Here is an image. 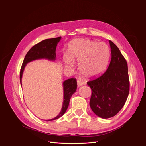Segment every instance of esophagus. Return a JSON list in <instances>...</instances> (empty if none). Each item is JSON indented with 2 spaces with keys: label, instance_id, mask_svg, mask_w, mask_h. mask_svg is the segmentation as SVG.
Segmentation results:
<instances>
[{
  "label": "esophagus",
  "instance_id": "esophagus-1",
  "mask_svg": "<svg viewBox=\"0 0 146 146\" xmlns=\"http://www.w3.org/2000/svg\"><path fill=\"white\" fill-rule=\"evenodd\" d=\"M83 84H84V83L83 82H82L81 80H77V86L78 87H80V86L83 85Z\"/></svg>",
  "mask_w": 146,
  "mask_h": 146
}]
</instances>
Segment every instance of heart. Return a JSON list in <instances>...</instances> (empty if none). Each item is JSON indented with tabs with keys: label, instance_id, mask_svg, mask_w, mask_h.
I'll use <instances>...</instances> for the list:
<instances>
[{
	"label": "heart",
	"instance_id": "1",
	"mask_svg": "<svg viewBox=\"0 0 146 146\" xmlns=\"http://www.w3.org/2000/svg\"><path fill=\"white\" fill-rule=\"evenodd\" d=\"M69 54L63 58L66 67L72 68L74 60L79 61V70L88 78H96L102 74L110 58V50L106 44L88 39H78L72 42Z\"/></svg>",
	"mask_w": 146,
	"mask_h": 146
}]
</instances>
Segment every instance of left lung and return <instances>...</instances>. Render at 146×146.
Listing matches in <instances>:
<instances>
[{"label": "left lung", "mask_w": 146, "mask_h": 146, "mask_svg": "<svg viewBox=\"0 0 146 146\" xmlns=\"http://www.w3.org/2000/svg\"><path fill=\"white\" fill-rule=\"evenodd\" d=\"M111 60L107 70L87 82L91 89L90 105L95 114L103 119L114 116L124 105L130 90L127 61L119 48L109 41Z\"/></svg>", "instance_id": "1"}]
</instances>
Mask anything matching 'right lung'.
I'll return each instance as SVG.
<instances>
[{"mask_svg":"<svg viewBox=\"0 0 146 146\" xmlns=\"http://www.w3.org/2000/svg\"><path fill=\"white\" fill-rule=\"evenodd\" d=\"M61 37L55 38L47 39L33 46L26 54L22 64L20 70V82L22 85L21 79L23 71L27 63L30 61L38 59H47L48 60L55 61L56 58V47ZM64 99L63 107L61 111L56 117L48 121H54L62 116L67 110L69 104V101L72 95L76 92L77 87L76 78H69L65 80L63 83Z\"/></svg>","mask_w":146,"mask_h":146,"instance_id":"right-lung-1","label":"right lung"}]
</instances>
